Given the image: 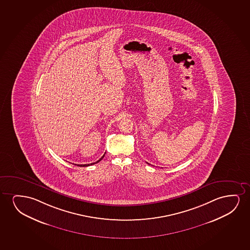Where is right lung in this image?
I'll return each instance as SVG.
<instances>
[{"label": "right lung", "instance_id": "right-lung-1", "mask_svg": "<svg viewBox=\"0 0 250 250\" xmlns=\"http://www.w3.org/2000/svg\"><path fill=\"white\" fill-rule=\"evenodd\" d=\"M104 156H105V154H103V157L101 158V159H100L99 161H96V162H95V163H91V164H85V165H77V166H78V167H89V166H91V165H94V164H96V163H98V162H99V161H102V160H103V157H104Z\"/></svg>", "mask_w": 250, "mask_h": 250}]
</instances>
